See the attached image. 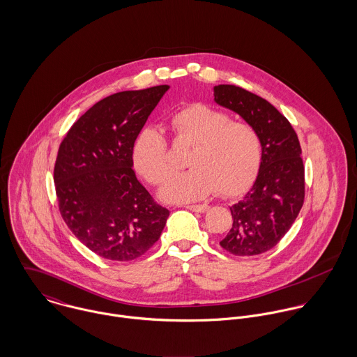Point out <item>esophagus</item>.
<instances>
[{"label": "esophagus", "instance_id": "esophagus-1", "mask_svg": "<svg viewBox=\"0 0 357 357\" xmlns=\"http://www.w3.org/2000/svg\"><path fill=\"white\" fill-rule=\"evenodd\" d=\"M187 208L197 211V213H204L208 210V206L207 204H191V206H187Z\"/></svg>", "mask_w": 357, "mask_h": 357}]
</instances>
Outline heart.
Returning <instances> with one entry per match:
<instances>
[{
  "instance_id": "obj_1",
  "label": "heart",
  "mask_w": 357,
  "mask_h": 357,
  "mask_svg": "<svg viewBox=\"0 0 357 357\" xmlns=\"http://www.w3.org/2000/svg\"><path fill=\"white\" fill-rule=\"evenodd\" d=\"M176 137L194 146L188 153L190 170L173 174L158 191L169 204L199 201L215 190L235 197L255 180L262 158L258 132L246 122L204 104H191L172 116ZM135 169L151 184L162 183L170 173L167 142L163 133L149 126L140 130L133 149Z\"/></svg>"
}]
</instances>
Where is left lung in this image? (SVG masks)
I'll use <instances>...</instances> for the list:
<instances>
[{
  "instance_id": "obj_1",
  "label": "left lung",
  "mask_w": 357,
  "mask_h": 357,
  "mask_svg": "<svg viewBox=\"0 0 357 357\" xmlns=\"http://www.w3.org/2000/svg\"><path fill=\"white\" fill-rule=\"evenodd\" d=\"M213 92L214 102L252 125L262 144L255 184L229 207L234 224L220 245L241 257L261 255L287 234L304 204L301 146L286 116L265 99L235 85H217Z\"/></svg>"
}]
</instances>
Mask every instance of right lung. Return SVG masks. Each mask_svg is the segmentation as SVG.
Listing matches in <instances>:
<instances>
[{
  "instance_id": "obj_1",
  "label": "right lung",
  "mask_w": 357,
  "mask_h": 357,
  "mask_svg": "<svg viewBox=\"0 0 357 357\" xmlns=\"http://www.w3.org/2000/svg\"><path fill=\"white\" fill-rule=\"evenodd\" d=\"M159 85L111 95L68 130L54 165L61 217L89 250L112 261L147 253L169 210L153 202L133 170V143L169 91Z\"/></svg>"
}]
</instances>
